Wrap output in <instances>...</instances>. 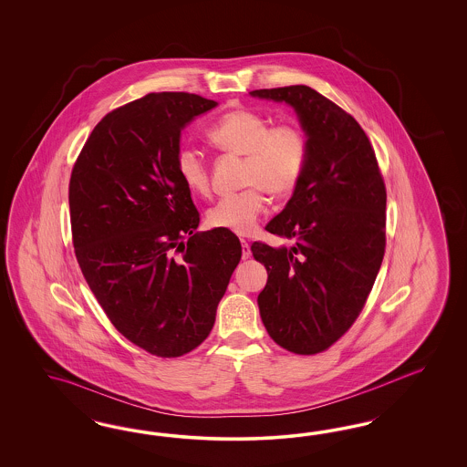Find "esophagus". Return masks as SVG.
Wrapping results in <instances>:
<instances>
[{
    "label": "esophagus",
    "mask_w": 467,
    "mask_h": 467,
    "mask_svg": "<svg viewBox=\"0 0 467 467\" xmlns=\"http://www.w3.org/2000/svg\"><path fill=\"white\" fill-rule=\"evenodd\" d=\"M241 254H243V260H246L250 254H252V250H250V243L246 240H241Z\"/></svg>",
    "instance_id": "34e87169"
}]
</instances>
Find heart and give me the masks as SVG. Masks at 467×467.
<instances>
[{"label":"heart","instance_id":"b5f03b06","mask_svg":"<svg viewBox=\"0 0 467 467\" xmlns=\"http://www.w3.org/2000/svg\"><path fill=\"white\" fill-rule=\"evenodd\" d=\"M207 139L221 152L243 156L241 184L244 186L211 207L207 221L213 227L250 234L265 213V193L284 198L296 190L308 162V137L295 123L270 125L267 116L241 108L213 123ZM174 170L192 193L207 195L211 192L209 162L195 147L178 149Z\"/></svg>","mask_w":467,"mask_h":467}]
</instances>
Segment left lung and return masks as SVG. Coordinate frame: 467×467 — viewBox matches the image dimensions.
<instances>
[{
	"label": "left lung",
	"mask_w": 467,
	"mask_h": 467,
	"mask_svg": "<svg viewBox=\"0 0 467 467\" xmlns=\"http://www.w3.org/2000/svg\"><path fill=\"white\" fill-rule=\"evenodd\" d=\"M250 94L291 104L310 143L293 197L265 226L293 244H252L254 260L269 274L258 295L260 317L284 349L324 353L353 327L382 265V171L359 123L308 85Z\"/></svg>",
	"instance_id": "obj_1"
}]
</instances>
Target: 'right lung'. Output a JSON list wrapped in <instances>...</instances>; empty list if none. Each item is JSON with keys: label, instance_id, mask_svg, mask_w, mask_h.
Wrapping results in <instances>:
<instances>
[{"label": "right lung", "instance_id": "1", "mask_svg": "<svg viewBox=\"0 0 467 467\" xmlns=\"http://www.w3.org/2000/svg\"><path fill=\"white\" fill-rule=\"evenodd\" d=\"M215 106L188 92L131 100L100 119L71 170V241L85 281L116 330L159 358L207 339L240 264L234 233H198L174 170L184 125Z\"/></svg>", "mask_w": 467, "mask_h": 467}]
</instances>
